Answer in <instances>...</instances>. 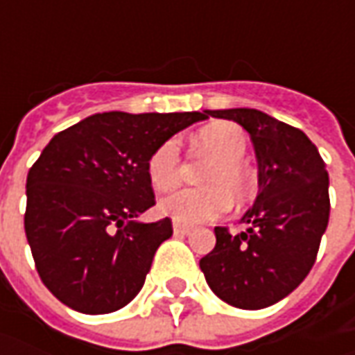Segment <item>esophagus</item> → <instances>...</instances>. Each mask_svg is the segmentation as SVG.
Masks as SVG:
<instances>
[{"instance_id": "obj_1", "label": "esophagus", "mask_w": 355, "mask_h": 355, "mask_svg": "<svg viewBox=\"0 0 355 355\" xmlns=\"http://www.w3.org/2000/svg\"><path fill=\"white\" fill-rule=\"evenodd\" d=\"M189 231H191V227H189V225H184V223H178V221L173 223V233H175V235H187Z\"/></svg>"}]
</instances>
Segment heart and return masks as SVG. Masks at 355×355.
I'll list each match as a JSON object with an SVG mask.
<instances>
[{"label":"heart","instance_id":"obj_1","mask_svg":"<svg viewBox=\"0 0 355 355\" xmlns=\"http://www.w3.org/2000/svg\"><path fill=\"white\" fill-rule=\"evenodd\" d=\"M199 150L217 157L203 175L201 189H180L162 199L159 211L178 223H203L221 217L231 207V198L245 199L251 193L252 180L241 162L249 140L241 126L233 122H213L196 136ZM182 148L175 138L162 142L148 159V178L156 191H170L182 182Z\"/></svg>","mask_w":355,"mask_h":355}]
</instances>
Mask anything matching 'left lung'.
Returning a JSON list of instances; mask_svg holds the SVG:
<instances>
[{"label":"left lung","mask_w":355,"mask_h":355,"mask_svg":"<svg viewBox=\"0 0 355 355\" xmlns=\"http://www.w3.org/2000/svg\"><path fill=\"white\" fill-rule=\"evenodd\" d=\"M249 132L259 162V196L233 235L215 227L217 243L199 266L227 304L259 310L282 300L306 279L328 219V171L302 130L254 108L205 110Z\"/></svg>","instance_id":"left-lung-1"}]
</instances>
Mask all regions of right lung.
<instances>
[{"instance_id":"obj_1","label":"right lung","mask_w":355,"mask_h":355,"mask_svg":"<svg viewBox=\"0 0 355 355\" xmlns=\"http://www.w3.org/2000/svg\"><path fill=\"white\" fill-rule=\"evenodd\" d=\"M205 112H104L59 132L27 173L25 235L43 284L83 314L140 293L170 217L140 223L156 199L148 159Z\"/></svg>"}]
</instances>
